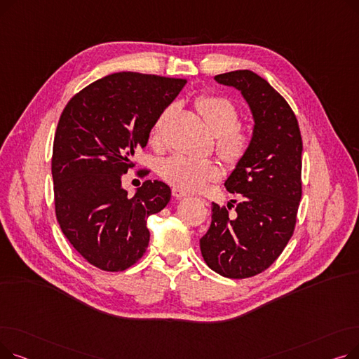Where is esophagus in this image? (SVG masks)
I'll list each match as a JSON object with an SVG mask.
<instances>
[{
    "mask_svg": "<svg viewBox=\"0 0 359 359\" xmlns=\"http://www.w3.org/2000/svg\"><path fill=\"white\" fill-rule=\"evenodd\" d=\"M172 194H173V196H175L176 199H180V198L187 196V194H186V192H183L182 189H179V187H173V189H172Z\"/></svg>",
    "mask_w": 359,
    "mask_h": 359,
    "instance_id": "esophagus-1",
    "label": "esophagus"
}]
</instances>
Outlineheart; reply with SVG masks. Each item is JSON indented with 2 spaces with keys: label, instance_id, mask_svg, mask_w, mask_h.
<instances>
[{
  "label": "heart",
  "instance_id": "heart-1",
  "mask_svg": "<svg viewBox=\"0 0 359 359\" xmlns=\"http://www.w3.org/2000/svg\"><path fill=\"white\" fill-rule=\"evenodd\" d=\"M196 107L206 126L217 135V151L225 164L237 165L250 148V134L237 126L240 111L227 97L206 94L196 100ZM170 107L164 109L151 126V140L161 137L163 126L170 115ZM158 175L182 191H196L205 183L215 180L221 175V167L210 158H194L184 154H173L158 165Z\"/></svg>",
  "mask_w": 359,
  "mask_h": 359
}]
</instances>
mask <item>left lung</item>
Masks as SVG:
<instances>
[{
	"label": "left lung",
	"instance_id": "left-lung-1",
	"mask_svg": "<svg viewBox=\"0 0 359 359\" xmlns=\"http://www.w3.org/2000/svg\"><path fill=\"white\" fill-rule=\"evenodd\" d=\"M214 79L241 91L255 128L248 154L224 183L240 199L227 206L212 202L210 230L199 244L212 271L244 279L266 271L294 234L303 194V140L292 109L265 79L249 69Z\"/></svg>",
	"mask_w": 359,
	"mask_h": 359
}]
</instances>
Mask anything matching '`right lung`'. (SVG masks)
Returning <instances> with one entry per match:
<instances>
[{
	"label": "right lung",
	"mask_w": 359,
	"mask_h": 359,
	"mask_svg": "<svg viewBox=\"0 0 359 359\" xmlns=\"http://www.w3.org/2000/svg\"><path fill=\"white\" fill-rule=\"evenodd\" d=\"M184 84L183 79L115 72L83 88L62 110L52 151L55 214L90 265L121 272L144 256L147 218L164 208L172 191L160 180H145L128 196L122 176Z\"/></svg>",
	"instance_id": "add662e5"
}]
</instances>
